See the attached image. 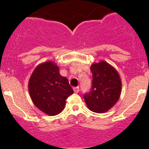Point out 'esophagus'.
Segmentation results:
<instances>
[{
	"mask_svg": "<svg viewBox=\"0 0 149 149\" xmlns=\"http://www.w3.org/2000/svg\"><path fill=\"white\" fill-rule=\"evenodd\" d=\"M73 91H74L75 93H78L79 91V87H74V88H73Z\"/></svg>",
	"mask_w": 149,
	"mask_h": 149,
	"instance_id": "esophagus-1",
	"label": "esophagus"
}]
</instances>
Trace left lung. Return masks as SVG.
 Masks as SVG:
<instances>
[{
    "mask_svg": "<svg viewBox=\"0 0 149 149\" xmlns=\"http://www.w3.org/2000/svg\"><path fill=\"white\" fill-rule=\"evenodd\" d=\"M92 86L84 95L87 107L97 113L107 112L116 104L121 94L120 77L115 68L105 61L91 65Z\"/></svg>",
    "mask_w": 149,
    "mask_h": 149,
    "instance_id": "obj_1",
    "label": "left lung"
}]
</instances>
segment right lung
I'll list each match as a JSON object with an SVG mask.
<instances>
[{
	"instance_id": "1",
	"label": "right lung",
	"mask_w": 149,
	"mask_h": 149,
	"mask_svg": "<svg viewBox=\"0 0 149 149\" xmlns=\"http://www.w3.org/2000/svg\"><path fill=\"white\" fill-rule=\"evenodd\" d=\"M29 92L40 110L54 116L63 110L65 100L73 91L67 78L60 74L56 64L47 61L33 71L29 81Z\"/></svg>"
}]
</instances>
